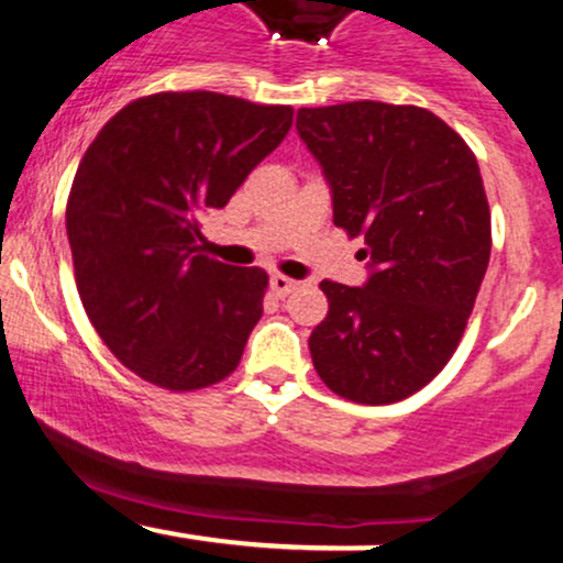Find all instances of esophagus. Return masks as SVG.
Here are the masks:
<instances>
[{
    "mask_svg": "<svg viewBox=\"0 0 563 563\" xmlns=\"http://www.w3.org/2000/svg\"><path fill=\"white\" fill-rule=\"evenodd\" d=\"M296 286H299V283L290 280V277H286V275H273V277H269V288H273L275 296H288L290 290H296Z\"/></svg>",
    "mask_w": 563,
    "mask_h": 563,
    "instance_id": "1",
    "label": "esophagus"
}]
</instances>
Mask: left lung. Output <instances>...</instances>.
Here are the masks:
<instances>
[{"mask_svg":"<svg viewBox=\"0 0 563 563\" xmlns=\"http://www.w3.org/2000/svg\"><path fill=\"white\" fill-rule=\"evenodd\" d=\"M296 129L333 190V224L365 238L363 288L322 280L309 335L322 384L360 405L423 389L461 344L493 249L489 203L466 140L418 106L299 108Z\"/></svg>","mask_w":563,"mask_h":563,"instance_id":"obj_1","label":"left lung"}]
</instances>
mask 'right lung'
I'll return each instance as SVG.
<instances>
[{"label": "right lung", "instance_id": "obj_1", "mask_svg": "<svg viewBox=\"0 0 563 563\" xmlns=\"http://www.w3.org/2000/svg\"><path fill=\"white\" fill-rule=\"evenodd\" d=\"M290 124V106L156 92L121 108L87 147L66 206L76 288L134 376L196 391L241 363L269 277L206 256L200 217L228 203Z\"/></svg>", "mask_w": 563, "mask_h": 563}]
</instances>
